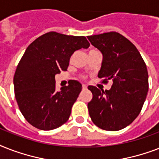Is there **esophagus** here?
Returning a JSON list of instances; mask_svg holds the SVG:
<instances>
[{
  "instance_id": "1",
  "label": "esophagus",
  "mask_w": 159,
  "mask_h": 159,
  "mask_svg": "<svg viewBox=\"0 0 159 159\" xmlns=\"http://www.w3.org/2000/svg\"><path fill=\"white\" fill-rule=\"evenodd\" d=\"M87 86L86 84H82V89L85 90V89H87Z\"/></svg>"
}]
</instances>
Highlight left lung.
I'll use <instances>...</instances> for the list:
<instances>
[{
	"label": "left lung",
	"mask_w": 159,
	"mask_h": 159,
	"mask_svg": "<svg viewBox=\"0 0 159 159\" xmlns=\"http://www.w3.org/2000/svg\"><path fill=\"white\" fill-rule=\"evenodd\" d=\"M102 53L98 77L112 82L111 89L100 91L89 86L92 99L88 111L99 128L117 131L133 122L145 102L148 91L147 67L136 47L120 34H101L87 37Z\"/></svg>",
	"instance_id": "obj_1"
}]
</instances>
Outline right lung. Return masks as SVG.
Here are the masks:
<instances>
[{"mask_svg": "<svg viewBox=\"0 0 159 159\" xmlns=\"http://www.w3.org/2000/svg\"><path fill=\"white\" fill-rule=\"evenodd\" d=\"M89 46L84 36L48 32L26 48L14 76V87L20 111L30 125L51 130L67 122L82 84L72 80L58 92L55 75L67 70L75 51Z\"/></svg>", "mask_w": 159, "mask_h": 159, "instance_id": "add662e5", "label": "right lung"}]
</instances>
